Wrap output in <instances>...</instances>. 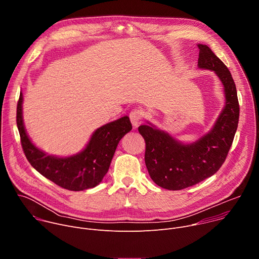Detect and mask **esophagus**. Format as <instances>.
I'll return each instance as SVG.
<instances>
[{"label": "esophagus", "instance_id": "obj_1", "mask_svg": "<svg viewBox=\"0 0 259 259\" xmlns=\"http://www.w3.org/2000/svg\"><path fill=\"white\" fill-rule=\"evenodd\" d=\"M129 117H130V121H131L132 125H133L134 127H137V126L140 124L141 120H142L143 113L141 112L140 109H136V108H135V109L131 110L130 114H129Z\"/></svg>", "mask_w": 259, "mask_h": 259}]
</instances>
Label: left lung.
I'll return each mask as SVG.
<instances>
[{"label": "left lung", "mask_w": 259, "mask_h": 259, "mask_svg": "<svg viewBox=\"0 0 259 259\" xmlns=\"http://www.w3.org/2000/svg\"><path fill=\"white\" fill-rule=\"evenodd\" d=\"M198 47V67L216 73L226 96L212 129L195 142L182 143L150 122L138 127L145 140L147 171L156 184L169 191L187 189L215 174L226 161L238 128L240 106L231 72L207 45Z\"/></svg>", "instance_id": "left-lung-1"}]
</instances>
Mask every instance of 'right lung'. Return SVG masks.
Segmentation results:
<instances>
[{
    "label": "right lung",
    "instance_id": "obj_1",
    "mask_svg": "<svg viewBox=\"0 0 259 259\" xmlns=\"http://www.w3.org/2000/svg\"><path fill=\"white\" fill-rule=\"evenodd\" d=\"M22 102L20 92L16 122L27 161L40 174L68 191L79 192L98 186L108 171L118 143L132 129L129 117H122L97 128L80 153L56 157L46 154L31 142L23 123Z\"/></svg>",
    "mask_w": 259,
    "mask_h": 259
}]
</instances>
